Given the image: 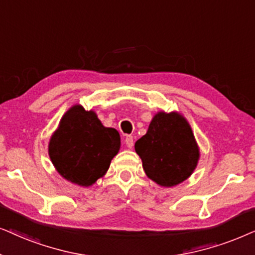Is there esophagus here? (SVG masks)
I'll use <instances>...</instances> for the list:
<instances>
[{
    "label": "esophagus",
    "instance_id": "1",
    "mask_svg": "<svg viewBox=\"0 0 255 255\" xmlns=\"http://www.w3.org/2000/svg\"><path fill=\"white\" fill-rule=\"evenodd\" d=\"M125 143H126V145H127L128 148H133V145H134V138H133V136L128 135V136L126 137Z\"/></svg>",
    "mask_w": 255,
    "mask_h": 255
}]
</instances>
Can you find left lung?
<instances>
[{"instance_id":"obj_1","label":"left lung","mask_w":255,"mask_h":255,"mask_svg":"<svg viewBox=\"0 0 255 255\" xmlns=\"http://www.w3.org/2000/svg\"><path fill=\"white\" fill-rule=\"evenodd\" d=\"M145 175L156 184L171 188L192 175L199 148L189 122L178 112H158L145 135L135 142Z\"/></svg>"}]
</instances>
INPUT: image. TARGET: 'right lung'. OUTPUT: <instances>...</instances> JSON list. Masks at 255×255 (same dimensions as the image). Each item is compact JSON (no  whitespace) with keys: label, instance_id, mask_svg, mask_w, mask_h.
Returning <instances> with one entry per match:
<instances>
[{"label":"right lung","instance_id":"1","mask_svg":"<svg viewBox=\"0 0 255 255\" xmlns=\"http://www.w3.org/2000/svg\"><path fill=\"white\" fill-rule=\"evenodd\" d=\"M120 134L101 124L94 111L73 105L49 142V156L59 175L73 184L93 185L120 150Z\"/></svg>","mask_w":255,"mask_h":255}]
</instances>
